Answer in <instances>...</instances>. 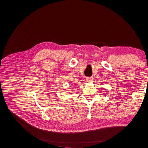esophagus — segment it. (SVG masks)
I'll list each match as a JSON object with an SVG mask.
<instances>
[{
	"mask_svg": "<svg viewBox=\"0 0 148 148\" xmlns=\"http://www.w3.org/2000/svg\"><path fill=\"white\" fill-rule=\"evenodd\" d=\"M92 79H93L91 77H87V78H86V80H87L88 82H92Z\"/></svg>",
	"mask_w": 148,
	"mask_h": 148,
	"instance_id": "1",
	"label": "esophagus"
}]
</instances>
